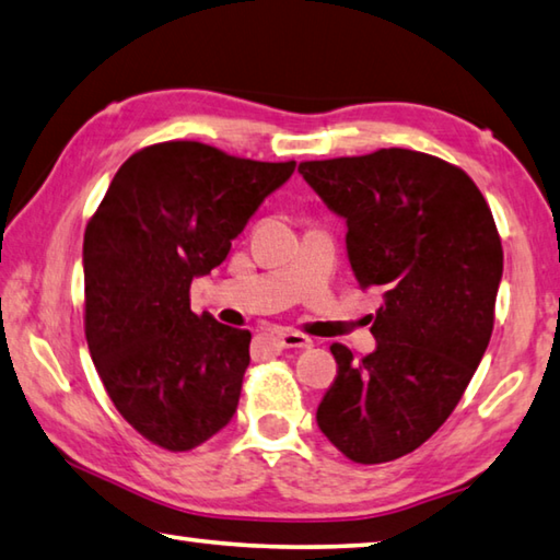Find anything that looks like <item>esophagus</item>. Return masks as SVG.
I'll return each mask as SVG.
<instances>
[{
  "mask_svg": "<svg viewBox=\"0 0 560 560\" xmlns=\"http://www.w3.org/2000/svg\"><path fill=\"white\" fill-rule=\"evenodd\" d=\"M277 340H279L281 348H296V350H306V348H311V345H313V340L308 338V335L296 332V330H281L277 335Z\"/></svg>",
  "mask_w": 560,
  "mask_h": 560,
  "instance_id": "34e87169",
  "label": "esophagus"
}]
</instances>
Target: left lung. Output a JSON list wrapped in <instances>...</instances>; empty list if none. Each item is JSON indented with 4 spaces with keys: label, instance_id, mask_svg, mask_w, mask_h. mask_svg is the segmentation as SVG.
Returning <instances> with one entry per match:
<instances>
[{
    "label": "left lung",
    "instance_id": "1",
    "mask_svg": "<svg viewBox=\"0 0 560 560\" xmlns=\"http://www.w3.org/2000/svg\"><path fill=\"white\" fill-rule=\"evenodd\" d=\"M299 174L348 222L350 267L380 289L377 350L330 345L338 377L318 429L354 463H389L441 429L490 345L502 242L472 178L411 149L303 161Z\"/></svg>",
    "mask_w": 560,
    "mask_h": 560
}]
</instances>
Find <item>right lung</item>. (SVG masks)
<instances>
[{
	"label": "right lung",
	"instance_id": "right-lung-1",
	"mask_svg": "<svg viewBox=\"0 0 560 560\" xmlns=\"http://www.w3.org/2000/svg\"><path fill=\"white\" fill-rule=\"evenodd\" d=\"M293 168L164 141L119 166L88 222L90 358L117 411L161 448H196L237 411L252 332L192 313L190 281L228 259Z\"/></svg>",
	"mask_w": 560,
	"mask_h": 560
}]
</instances>
